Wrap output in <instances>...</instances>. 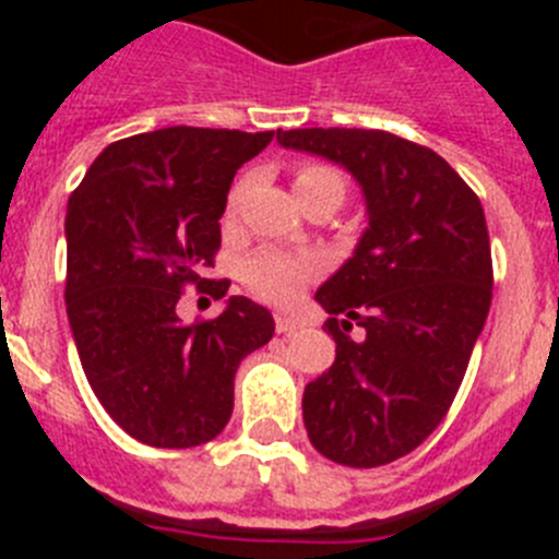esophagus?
<instances>
[{
	"label": "esophagus",
	"mask_w": 559,
	"mask_h": 559,
	"mask_svg": "<svg viewBox=\"0 0 559 559\" xmlns=\"http://www.w3.org/2000/svg\"><path fill=\"white\" fill-rule=\"evenodd\" d=\"M274 324H276V333H296V330L302 328V322H299V319H294V316H285V313H276Z\"/></svg>",
	"instance_id": "34e87169"
}]
</instances>
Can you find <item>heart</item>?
<instances>
[{
    "instance_id": "b5f03b06",
    "label": "heart",
    "mask_w": 559,
    "mask_h": 559,
    "mask_svg": "<svg viewBox=\"0 0 559 559\" xmlns=\"http://www.w3.org/2000/svg\"><path fill=\"white\" fill-rule=\"evenodd\" d=\"M294 190L302 204L310 201H330L338 210L347 192V181L335 167L319 165V162H308L296 170L294 176ZM243 199V181L235 185L229 192V204H226V215H235L237 206ZM319 274V263L310 254H290L283 249H260L257 254L246 257L243 260V280L251 290H257L265 299L274 302H288L294 299L296 290L302 288L308 280Z\"/></svg>"
}]
</instances>
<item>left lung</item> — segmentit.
Here are the masks:
<instances>
[{
  "instance_id": "1",
  "label": "left lung",
  "mask_w": 559,
  "mask_h": 559,
  "mask_svg": "<svg viewBox=\"0 0 559 559\" xmlns=\"http://www.w3.org/2000/svg\"><path fill=\"white\" fill-rule=\"evenodd\" d=\"M276 142L349 170L367 199V231L316 290L335 360L305 386L302 414L322 456L380 467L445 419L487 322L481 201L439 153L389 131L296 128Z\"/></svg>"
}]
</instances>
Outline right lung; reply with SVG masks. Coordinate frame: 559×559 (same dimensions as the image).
I'll use <instances>...</instances> for the list:
<instances>
[{
    "mask_svg": "<svg viewBox=\"0 0 559 559\" xmlns=\"http://www.w3.org/2000/svg\"><path fill=\"white\" fill-rule=\"evenodd\" d=\"M274 131L173 126L111 142L67 204V316L88 386L111 419L153 448L218 437L235 372L269 344L263 305L229 296L210 322L176 313L185 285L224 299L210 280L231 179Z\"/></svg>",
    "mask_w": 559,
    "mask_h": 559,
    "instance_id": "obj_1",
    "label": "right lung"
}]
</instances>
